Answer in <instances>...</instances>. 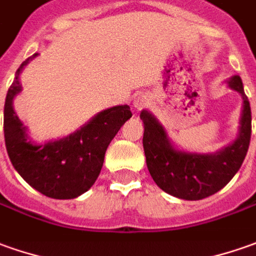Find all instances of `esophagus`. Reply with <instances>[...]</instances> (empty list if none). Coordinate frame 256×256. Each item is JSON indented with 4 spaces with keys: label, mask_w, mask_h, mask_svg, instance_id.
Instances as JSON below:
<instances>
[{
    "label": "esophagus",
    "mask_w": 256,
    "mask_h": 256,
    "mask_svg": "<svg viewBox=\"0 0 256 256\" xmlns=\"http://www.w3.org/2000/svg\"><path fill=\"white\" fill-rule=\"evenodd\" d=\"M148 96L146 95V94H137L134 98H133V106H134L136 109H142V108H146V106H148Z\"/></svg>",
    "instance_id": "1"
}]
</instances>
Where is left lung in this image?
I'll list each match as a JSON object with an SVG mask.
<instances>
[{
	"mask_svg": "<svg viewBox=\"0 0 256 256\" xmlns=\"http://www.w3.org/2000/svg\"><path fill=\"white\" fill-rule=\"evenodd\" d=\"M227 85L242 98L236 140L216 152H192L178 148L154 114L144 110L142 147L151 176L164 192L184 200H200L223 189L241 168L251 140V106L240 76Z\"/></svg>",
	"mask_w": 256,
	"mask_h": 256,
	"instance_id": "obj_1",
	"label": "left lung"
}]
</instances>
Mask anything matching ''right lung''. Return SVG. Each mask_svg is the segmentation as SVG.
<instances>
[{
	"mask_svg": "<svg viewBox=\"0 0 256 256\" xmlns=\"http://www.w3.org/2000/svg\"><path fill=\"white\" fill-rule=\"evenodd\" d=\"M39 56L26 58L15 74L4 106V136L14 168L26 182L52 199H74L95 184L108 146L132 118L130 106L118 105L96 114L74 133L57 140L36 142L14 109L22 91L20 72Z\"/></svg>",
	"mask_w": 256,
	"mask_h": 256,
	"instance_id": "right-lung-1",
	"label": "right lung"
}]
</instances>
